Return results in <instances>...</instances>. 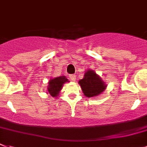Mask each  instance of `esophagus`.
Wrapping results in <instances>:
<instances>
[{
  "mask_svg": "<svg viewBox=\"0 0 147 147\" xmlns=\"http://www.w3.org/2000/svg\"><path fill=\"white\" fill-rule=\"evenodd\" d=\"M69 78H71V80L75 81L76 79V76H75V75H70V76H69Z\"/></svg>",
  "mask_w": 147,
  "mask_h": 147,
  "instance_id": "esophagus-1",
  "label": "esophagus"
}]
</instances>
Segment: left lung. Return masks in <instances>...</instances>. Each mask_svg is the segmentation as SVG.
Listing matches in <instances>:
<instances>
[{"instance_id": "8db88e82", "label": "left lung", "mask_w": 147, "mask_h": 147, "mask_svg": "<svg viewBox=\"0 0 147 147\" xmlns=\"http://www.w3.org/2000/svg\"><path fill=\"white\" fill-rule=\"evenodd\" d=\"M82 92L88 98L95 97L101 94L106 88V85L93 70H88L84 78L78 82Z\"/></svg>"}]
</instances>
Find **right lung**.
<instances>
[{"mask_svg":"<svg viewBox=\"0 0 147 147\" xmlns=\"http://www.w3.org/2000/svg\"><path fill=\"white\" fill-rule=\"evenodd\" d=\"M69 81L65 76H60L49 80V86H48V92L49 94L53 97L57 96L58 94L59 93V91L62 89L63 84Z\"/></svg>","mask_w":147,"mask_h":147,"instance_id":"right-lung-1","label":"right lung"}]
</instances>
